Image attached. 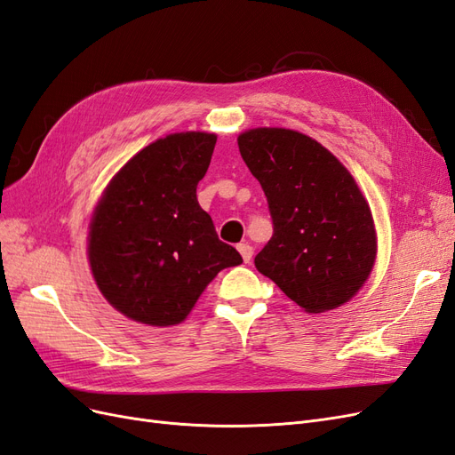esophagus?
I'll use <instances>...</instances> for the list:
<instances>
[{"label":"esophagus","instance_id":"obj_1","mask_svg":"<svg viewBox=\"0 0 455 455\" xmlns=\"http://www.w3.org/2000/svg\"><path fill=\"white\" fill-rule=\"evenodd\" d=\"M237 251L241 252V256H243V259H244V264H251V259H252V254H254V251H252V246H251L249 243H241V244L237 246Z\"/></svg>","mask_w":455,"mask_h":455}]
</instances>
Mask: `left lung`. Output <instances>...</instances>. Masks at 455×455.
Instances as JSON below:
<instances>
[{
    "instance_id": "8db88e82",
    "label": "left lung",
    "mask_w": 455,
    "mask_h": 455,
    "mask_svg": "<svg viewBox=\"0 0 455 455\" xmlns=\"http://www.w3.org/2000/svg\"><path fill=\"white\" fill-rule=\"evenodd\" d=\"M237 144L273 220L256 269L307 313L343 306L368 279L378 251L374 220L355 178L298 131L251 129Z\"/></svg>"
}]
</instances>
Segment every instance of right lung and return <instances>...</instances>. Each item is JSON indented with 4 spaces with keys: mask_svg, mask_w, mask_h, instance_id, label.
Masks as SVG:
<instances>
[{
    "mask_svg": "<svg viewBox=\"0 0 455 455\" xmlns=\"http://www.w3.org/2000/svg\"><path fill=\"white\" fill-rule=\"evenodd\" d=\"M216 134L174 132L140 149L108 184L89 226L104 298L149 326L182 323L216 275L243 264L197 201Z\"/></svg>",
    "mask_w": 455,
    "mask_h": 455,
    "instance_id": "obj_1",
    "label": "right lung"
}]
</instances>
